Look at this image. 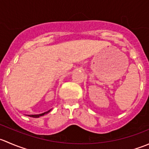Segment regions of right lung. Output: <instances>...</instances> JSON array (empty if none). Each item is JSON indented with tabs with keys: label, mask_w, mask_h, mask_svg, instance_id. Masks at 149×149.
<instances>
[{
	"label": "right lung",
	"mask_w": 149,
	"mask_h": 149,
	"mask_svg": "<svg viewBox=\"0 0 149 149\" xmlns=\"http://www.w3.org/2000/svg\"><path fill=\"white\" fill-rule=\"evenodd\" d=\"M51 110V109H50ZM50 110H48L47 112H44V113H42V114H40V115H28V116H29V117H31V118H40V116H42V115H45V114H47L48 112H50Z\"/></svg>",
	"instance_id": "right-lung-1"
}]
</instances>
